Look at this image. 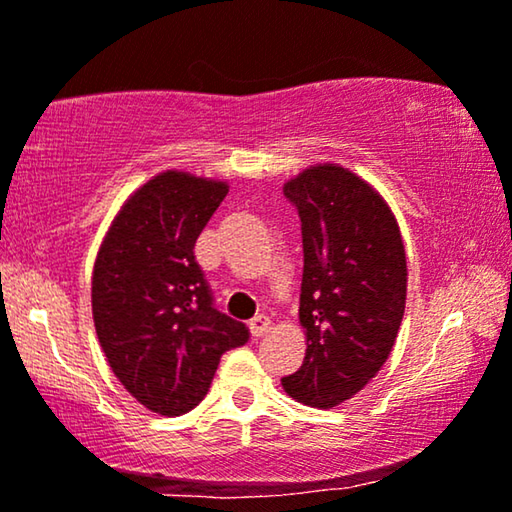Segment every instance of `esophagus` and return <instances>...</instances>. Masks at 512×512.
<instances>
[{"label": "esophagus", "instance_id": "obj_1", "mask_svg": "<svg viewBox=\"0 0 512 512\" xmlns=\"http://www.w3.org/2000/svg\"><path fill=\"white\" fill-rule=\"evenodd\" d=\"M249 331H251V335H254V338H261V335L270 331V317H265V314H258V317L249 321Z\"/></svg>", "mask_w": 512, "mask_h": 512}]
</instances>
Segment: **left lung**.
<instances>
[{
	"label": "left lung",
	"mask_w": 512,
	"mask_h": 512,
	"mask_svg": "<svg viewBox=\"0 0 512 512\" xmlns=\"http://www.w3.org/2000/svg\"><path fill=\"white\" fill-rule=\"evenodd\" d=\"M303 223L300 328L305 359L282 387L310 408L359 394L396 345L408 261L389 202L338 163L305 167L284 184Z\"/></svg>",
	"instance_id": "1"
}]
</instances>
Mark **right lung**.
<instances>
[{"mask_svg": "<svg viewBox=\"0 0 512 512\" xmlns=\"http://www.w3.org/2000/svg\"><path fill=\"white\" fill-rule=\"evenodd\" d=\"M228 181L163 170L118 209L93 265L90 303L118 382L156 415L179 417L209 391L221 354L249 340L212 307L193 247Z\"/></svg>", "mask_w": 512, "mask_h": 512, "instance_id": "1", "label": "right lung"}]
</instances>
